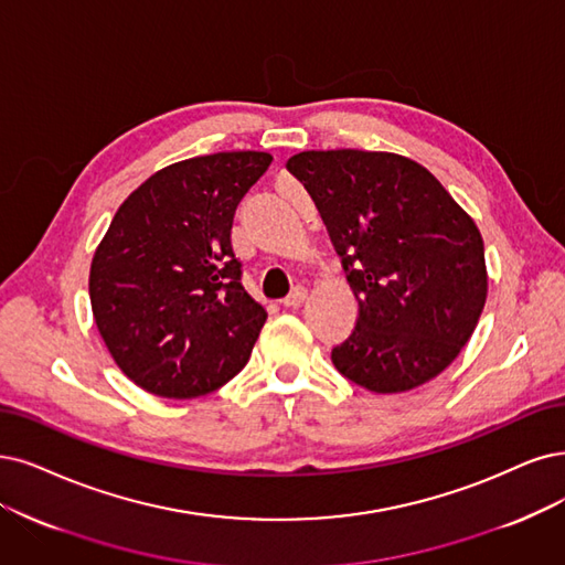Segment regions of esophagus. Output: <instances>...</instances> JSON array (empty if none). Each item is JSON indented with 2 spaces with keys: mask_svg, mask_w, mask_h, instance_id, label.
I'll return each mask as SVG.
<instances>
[{
  "mask_svg": "<svg viewBox=\"0 0 565 565\" xmlns=\"http://www.w3.org/2000/svg\"><path fill=\"white\" fill-rule=\"evenodd\" d=\"M305 298H307V288L305 286H296L281 302H284V307H300L305 302Z\"/></svg>",
  "mask_w": 565,
  "mask_h": 565,
  "instance_id": "obj_1",
  "label": "esophagus"
}]
</instances>
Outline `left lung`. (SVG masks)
<instances>
[{
  "label": "left lung",
  "mask_w": 565,
  "mask_h": 565,
  "mask_svg": "<svg viewBox=\"0 0 565 565\" xmlns=\"http://www.w3.org/2000/svg\"><path fill=\"white\" fill-rule=\"evenodd\" d=\"M317 202L359 300L330 359L374 393L437 377L487 302L484 242L426 167L380 151H302L286 162Z\"/></svg>",
  "instance_id": "1"
}]
</instances>
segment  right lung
<instances>
[{
	"instance_id": "right-lung-1",
	"label": "right lung",
	"mask_w": 565,
	"mask_h": 565,
	"mask_svg": "<svg viewBox=\"0 0 565 565\" xmlns=\"http://www.w3.org/2000/svg\"><path fill=\"white\" fill-rule=\"evenodd\" d=\"M269 162L260 151L181 160L118 206L90 265V305L114 361L143 391L198 398L246 365L267 311L242 286L230 233Z\"/></svg>"
}]
</instances>
